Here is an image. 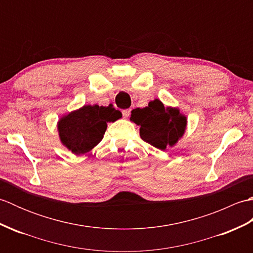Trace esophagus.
I'll use <instances>...</instances> for the list:
<instances>
[{
    "instance_id": "esophagus-1",
    "label": "esophagus",
    "mask_w": 253,
    "mask_h": 253,
    "mask_svg": "<svg viewBox=\"0 0 253 253\" xmlns=\"http://www.w3.org/2000/svg\"><path fill=\"white\" fill-rule=\"evenodd\" d=\"M122 114H123V117L124 118H127V117H129V115H130V110H124L123 112H122Z\"/></svg>"
}]
</instances>
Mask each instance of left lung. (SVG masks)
<instances>
[{
    "label": "left lung",
    "mask_w": 253,
    "mask_h": 253,
    "mask_svg": "<svg viewBox=\"0 0 253 253\" xmlns=\"http://www.w3.org/2000/svg\"><path fill=\"white\" fill-rule=\"evenodd\" d=\"M130 120L140 126L142 140L161 150L174 146L184 135L187 123L178 110L165 109L160 100L150 102L144 109L132 110Z\"/></svg>",
    "instance_id": "8db88e82"
}]
</instances>
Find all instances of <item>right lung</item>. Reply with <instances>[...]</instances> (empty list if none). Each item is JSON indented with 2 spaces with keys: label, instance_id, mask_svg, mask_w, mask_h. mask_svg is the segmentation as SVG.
Masks as SVG:
<instances>
[{
  "label": "right lung",
  "instance_id": "1",
  "mask_svg": "<svg viewBox=\"0 0 253 253\" xmlns=\"http://www.w3.org/2000/svg\"><path fill=\"white\" fill-rule=\"evenodd\" d=\"M122 113L109 106L84 105L58 122L62 142L75 154H83L94 148L106 130L107 122H115Z\"/></svg>",
  "mask_w": 253,
  "mask_h": 253
}]
</instances>
